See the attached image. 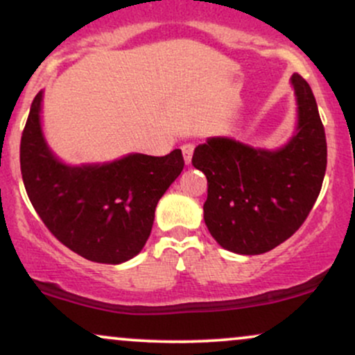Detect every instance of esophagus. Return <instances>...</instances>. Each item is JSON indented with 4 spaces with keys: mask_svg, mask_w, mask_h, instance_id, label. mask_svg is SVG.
<instances>
[{
    "mask_svg": "<svg viewBox=\"0 0 355 355\" xmlns=\"http://www.w3.org/2000/svg\"><path fill=\"white\" fill-rule=\"evenodd\" d=\"M193 148L195 146L191 144H185L182 146V153H183V160H185V165L191 164V155H193Z\"/></svg>",
    "mask_w": 355,
    "mask_h": 355,
    "instance_id": "34e87169",
    "label": "esophagus"
}]
</instances>
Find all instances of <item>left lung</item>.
Wrapping results in <instances>:
<instances>
[{"label": "left lung", "instance_id": "8db88e82", "mask_svg": "<svg viewBox=\"0 0 355 355\" xmlns=\"http://www.w3.org/2000/svg\"><path fill=\"white\" fill-rule=\"evenodd\" d=\"M297 103L294 135L279 148L210 137L191 164L203 172L209 195L203 220L220 247L240 255L266 254L299 230L320 193L327 141L309 83L291 78Z\"/></svg>", "mask_w": 355, "mask_h": 355}]
</instances>
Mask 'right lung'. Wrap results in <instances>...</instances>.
Here are the masks:
<instances>
[{"mask_svg": "<svg viewBox=\"0 0 355 355\" xmlns=\"http://www.w3.org/2000/svg\"><path fill=\"white\" fill-rule=\"evenodd\" d=\"M42 108L43 89L31 103L19 146L23 183L36 214L63 245L92 262L118 266L137 257L158 200L182 173V150L64 164L44 138Z\"/></svg>", "mask_w": 355, "mask_h": 355, "instance_id": "add662e5", "label": "right lung"}]
</instances>
